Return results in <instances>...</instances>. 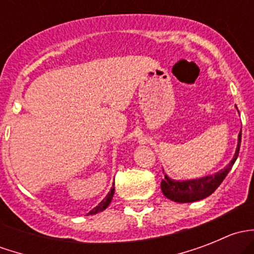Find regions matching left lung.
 <instances>
[{
  "mask_svg": "<svg viewBox=\"0 0 254 254\" xmlns=\"http://www.w3.org/2000/svg\"><path fill=\"white\" fill-rule=\"evenodd\" d=\"M240 146L241 132L238 134L237 148L231 162L224 170L212 176H206L199 179H191V181H173L167 175H165V178L161 182V189H162L163 195L166 198L171 199L172 201H177V203H193V201L201 200V199H205L206 196L211 195L216 190L217 187L222 183L227 173L231 171L235 161L238 157Z\"/></svg>",
  "mask_w": 254,
  "mask_h": 254,
  "instance_id": "left-lung-1",
  "label": "left lung"
}]
</instances>
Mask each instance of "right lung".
Returning a JSON list of instances; mask_svg holds the SVG:
<instances>
[{
  "label": "right lung",
  "instance_id": "add662e5",
  "mask_svg": "<svg viewBox=\"0 0 254 254\" xmlns=\"http://www.w3.org/2000/svg\"><path fill=\"white\" fill-rule=\"evenodd\" d=\"M113 195H114V183H113V187H112L111 191H109V193L107 194L106 198H104L103 200H102L101 203H99L96 207H93V209H92L91 211L88 212V214L89 215H93V214H97V212L103 211L104 209H107L109 204H111V201H112V199H113Z\"/></svg>",
  "mask_w": 254,
  "mask_h": 254
}]
</instances>
